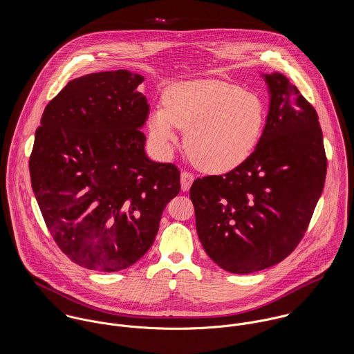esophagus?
<instances>
[{"instance_id":"obj_1","label":"esophagus","mask_w":354,"mask_h":354,"mask_svg":"<svg viewBox=\"0 0 354 354\" xmlns=\"http://www.w3.org/2000/svg\"><path fill=\"white\" fill-rule=\"evenodd\" d=\"M194 180H195V177H194L192 173H189V171H183V173H181V189H183V191H188V189L191 188Z\"/></svg>"}]
</instances>
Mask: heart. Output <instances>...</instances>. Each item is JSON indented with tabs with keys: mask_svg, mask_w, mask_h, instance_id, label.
Masks as SVG:
<instances>
[{
	"mask_svg": "<svg viewBox=\"0 0 354 354\" xmlns=\"http://www.w3.org/2000/svg\"><path fill=\"white\" fill-rule=\"evenodd\" d=\"M266 109L251 91L221 80H196L171 87L166 107L152 111L149 128L155 145L167 152L187 129V150L207 171L225 173L244 163L264 128Z\"/></svg>",
	"mask_w": 354,
	"mask_h": 354,
	"instance_id": "1",
	"label": "heart"
}]
</instances>
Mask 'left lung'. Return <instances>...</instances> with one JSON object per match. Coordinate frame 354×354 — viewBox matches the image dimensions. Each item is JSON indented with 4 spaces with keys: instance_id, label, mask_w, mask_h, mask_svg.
I'll use <instances>...</instances> for the list:
<instances>
[{
    "instance_id": "obj_1",
    "label": "left lung",
    "mask_w": 354,
    "mask_h": 354,
    "mask_svg": "<svg viewBox=\"0 0 354 354\" xmlns=\"http://www.w3.org/2000/svg\"><path fill=\"white\" fill-rule=\"evenodd\" d=\"M263 77L270 107L254 151L223 176L196 178L189 191L204 251L233 274L268 268L295 251L326 180L316 110L286 76Z\"/></svg>"
}]
</instances>
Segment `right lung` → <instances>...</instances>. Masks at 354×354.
<instances>
[{
    "instance_id": "obj_1",
    "label": "right lung",
    "mask_w": 354,
    "mask_h": 354,
    "mask_svg": "<svg viewBox=\"0 0 354 354\" xmlns=\"http://www.w3.org/2000/svg\"><path fill=\"white\" fill-rule=\"evenodd\" d=\"M143 76L125 69L69 82L45 107L30 156L31 185L58 248L114 272L150 250L180 170L145 151Z\"/></svg>"
}]
</instances>
